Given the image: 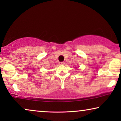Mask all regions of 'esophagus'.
<instances>
[{"mask_svg": "<svg viewBox=\"0 0 121 121\" xmlns=\"http://www.w3.org/2000/svg\"><path fill=\"white\" fill-rule=\"evenodd\" d=\"M64 64H65V63H64V62H60V63H59L60 65H64Z\"/></svg>", "mask_w": 121, "mask_h": 121, "instance_id": "34e87169", "label": "esophagus"}]
</instances>
